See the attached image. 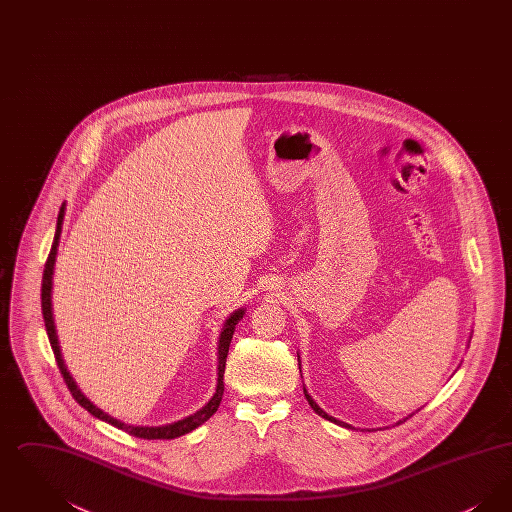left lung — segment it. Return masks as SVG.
<instances>
[{"label": "left lung", "instance_id": "1", "mask_svg": "<svg viewBox=\"0 0 512 512\" xmlns=\"http://www.w3.org/2000/svg\"><path fill=\"white\" fill-rule=\"evenodd\" d=\"M305 397H307V401H309V405H311V409L315 411V413L318 414V416H322V418H326V420H330V422H334V424H340V426H347V424H343V422H340V420H336L334 416H330V414L324 413L320 407H318L317 403L313 401V397L307 393V390H305ZM351 428V426H349Z\"/></svg>", "mask_w": 512, "mask_h": 512}]
</instances>
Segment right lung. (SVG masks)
Segmentation results:
<instances>
[{"mask_svg":"<svg viewBox=\"0 0 512 512\" xmlns=\"http://www.w3.org/2000/svg\"><path fill=\"white\" fill-rule=\"evenodd\" d=\"M63 217H65V205H61L59 209V217H57V230H55V238H53V245H51V251H49L48 261H46V268H44V278H42V315H44V322H46V330H48L49 343H51V349H53V355H55V361L57 366L63 374V380L67 384L69 391L73 393L74 401L84 407L88 413L94 414L99 420H105L109 422L111 426L119 428L122 432L130 434V436H136V438L144 439H174L188 434L195 430L197 426H201L205 420H209L213 414L217 413L219 409L220 399H222V393H224V368H226V357H228V347H230V341L234 336V328L238 324L240 318H244V311H236L232 313L228 320L224 322L222 326V332H220L219 338V380H217V391L215 395L211 397V401L197 413L184 418V420H178L174 424H167V426H155V428H149V426H128L121 420L109 416V414L103 413L101 409H98L94 403H90L82 391L76 388L71 374L67 372L65 363L61 359V351H59V343H57V336H55V324H53V315H51V276H53V265H55V255H57V245H59V236H61V224H63Z\"/></svg>","mask_w":512,"mask_h":512,"instance_id":"right-lung-1","label":"right lung"}]
</instances>
